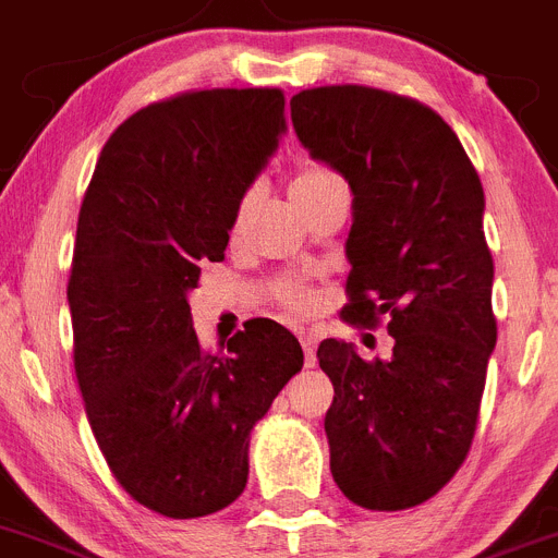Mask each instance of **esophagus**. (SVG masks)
<instances>
[{"mask_svg": "<svg viewBox=\"0 0 558 558\" xmlns=\"http://www.w3.org/2000/svg\"><path fill=\"white\" fill-rule=\"evenodd\" d=\"M303 350H305V364L314 366L316 364V336H303Z\"/></svg>", "mask_w": 558, "mask_h": 558, "instance_id": "esophagus-1", "label": "esophagus"}]
</instances>
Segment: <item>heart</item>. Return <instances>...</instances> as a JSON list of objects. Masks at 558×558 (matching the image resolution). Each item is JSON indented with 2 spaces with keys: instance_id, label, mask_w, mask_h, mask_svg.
<instances>
[{
  "instance_id": "b5f03b06",
  "label": "heart",
  "mask_w": 558,
  "mask_h": 558,
  "mask_svg": "<svg viewBox=\"0 0 558 558\" xmlns=\"http://www.w3.org/2000/svg\"><path fill=\"white\" fill-rule=\"evenodd\" d=\"M336 185H341V180L336 178L330 169L305 167V169H300L298 174H294V180H291V199L300 205V203H305V199H314L316 194L328 192V189H336ZM250 203H253V192H250L247 197L239 203V208H235L233 230L242 228L244 214H247ZM291 303H294V308H308V300H305V294H291Z\"/></svg>"
}]
</instances>
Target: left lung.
I'll list each match as a JSON object with an SVG mask.
<instances>
[{
    "label": "left lung",
    "mask_w": 558,
    "mask_h": 558,
    "mask_svg": "<svg viewBox=\"0 0 558 558\" xmlns=\"http://www.w3.org/2000/svg\"><path fill=\"white\" fill-rule=\"evenodd\" d=\"M291 124L353 192L341 316L366 328L386 319L395 339L375 361L341 339L316 350L333 384L330 473L361 509H411L466 459L498 341L484 185L450 124L409 97L308 88L291 97Z\"/></svg>",
    "instance_id": "1"
}]
</instances>
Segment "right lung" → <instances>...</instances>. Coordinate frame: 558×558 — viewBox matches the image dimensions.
Instances as JSON below:
<instances>
[{
    "label": "right lung",
    "instance_id": "right-lung-1",
    "mask_svg": "<svg viewBox=\"0 0 558 558\" xmlns=\"http://www.w3.org/2000/svg\"><path fill=\"white\" fill-rule=\"evenodd\" d=\"M283 105L278 88L147 105L110 135L80 205L69 308L85 414L124 492L172 520L242 495L250 434L303 369L283 325L250 319L208 353L189 308L286 133Z\"/></svg>",
    "mask_w": 558,
    "mask_h": 558
}]
</instances>
